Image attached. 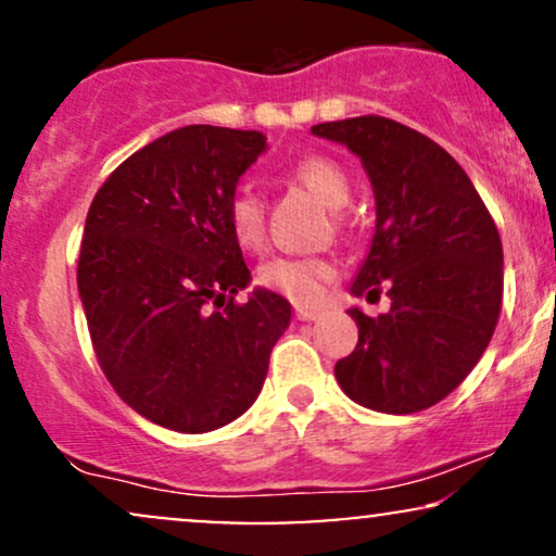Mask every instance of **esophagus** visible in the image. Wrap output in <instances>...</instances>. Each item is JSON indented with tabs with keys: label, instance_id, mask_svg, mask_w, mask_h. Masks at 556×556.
Segmentation results:
<instances>
[{
	"label": "esophagus",
	"instance_id": "obj_1",
	"mask_svg": "<svg viewBox=\"0 0 556 556\" xmlns=\"http://www.w3.org/2000/svg\"><path fill=\"white\" fill-rule=\"evenodd\" d=\"M295 318L298 321H316V318H321L318 311H308V308H295Z\"/></svg>",
	"mask_w": 556,
	"mask_h": 556
}]
</instances>
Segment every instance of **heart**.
<instances>
[{"instance_id": "b5f03b06", "label": "heart", "mask_w": 556, "mask_h": 556, "mask_svg": "<svg viewBox=\"0 0 556 556\" xmlns=\"http://www.w3.org/2000/svg\"><path fill=\"white\" fill-rule=\"evenodd\" d=\"M292 177L314 193L324 206L342 208L350 198V180L344 169L327 156H303L292 164ZM229 229L245 251H256L264 242V203L251 188H240L229 198ZM337 277V266L324 256L292 258L279 256L258 269V285L298 305H316L324 287Z\"/></svg>"}]
</instances>
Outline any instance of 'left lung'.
I'll return each instance as SVG.
<instances>
[{
  "mask_svg": "<svg viewBox=\"0 0 556 556\" xmlns=\"http://www.w3.org/2000/svg\"><path fill=\"white\" fill-rule=\"evenodd\" d=\"M361 156L376 195V232L353 295L358 344L337 361L342 392L392 416L426 410L473 371L502 308V240L473 182L439 143L389 117L311 127Z\"/></svg>",
  "mask_w": 556,
  "mask_h": 556,
  "instance_id": "8db88e82",
  "label": "left lung"
}]
</instances>
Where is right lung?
I'll return each mask as SVG.
<instances>
[{
	"instance_id": "right-lung-1",
	"label": "right lung",
	"mask_w": 556,
	"mask_h": 556,
	"mask_svg": "<svg viewBox=\"0 0 556 556\" xmlns=\"http://www.w3.org/2000/svg\"><path fill=\"white\" fill-rule=\"evenodd\" d=\"M256 130L188 125L127 156L83 229L78 290L96 361L123 402L182 433L227 426L258 397L290 303L256 290L227 219Z\"/></svg>"
}]
</instances>
